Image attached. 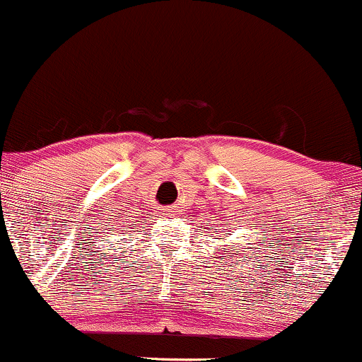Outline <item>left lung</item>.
I'll return each mask as SVG.
<instances>
[{"label": "left lung", "instance_id": "8db88e82", "mask_svg": "<svg viewBox=\"0 0 362 362\" xmlns=\"http://www.w3.org/2000/svg\"><path fill=\"white\" fill-rule=\"evenodd\" d=\"M216 233H217V230H216ZM226 236H228V234H226ZM226 246H228V245H226ZM230 250H233V247H230Z\"/></svg>", "mask_w": 362, "mask_h": 362}]
</instances>
